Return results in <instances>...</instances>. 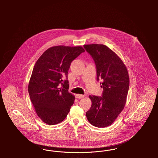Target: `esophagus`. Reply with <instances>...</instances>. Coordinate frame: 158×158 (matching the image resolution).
Listing matches in <instances>:
<instances>
[{
    "label": "esophagus",
    "instance_id": "obj_1",
    "mask_svg": "<svg viewBox=\"0 0 158 158\" xmlns=\"http://www.w3.org/2000/svg\"><path fill=\"white\" fill-rule=\"evenodd\" d=\"M76 97L77 98H78V99H81V98H82L84 97V95H81V94H76Z\"/></svg>",
    "mask_w": 158,
    "mask_h": 158
}]
</instances>
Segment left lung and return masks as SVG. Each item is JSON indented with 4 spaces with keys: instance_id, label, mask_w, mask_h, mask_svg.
I'll list each match as a JSON object with an SVG mask.
<instances>
[{
    "instance_id": "1",
    "label": "left lung",
    "mask_w": 158,
    "mask_h": 158,
    "mask_svg": "<svg viewBox=\"0 0 158 158\" xmlns=\"http://www.w3.org/2000/svg\"><path fill=\"white\" fill-rule=\"evenodd\" d=\"M95 61L97 81L103 88L102 97L89 95L92 101L86 117L90 124L104 128L112 124L124 108L129 88L127 69L123 61L107 46L92 44L83 45Z\"/></svg>"
}]
</instances>
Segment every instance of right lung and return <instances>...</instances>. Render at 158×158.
<instances>
[{
    "label": "right lung",
    "mask_w": 158,
    "mask_h": 158,
    "mask_svg": "<svg viewBox=\"0 0 158 158\" xmlns=\"http://www.w3.org/2000/svg\"><path fill=\"white\" fill-rule=\"evenodd\" d=\"M85 52L82 47L54 46L39 57L33 69L28 92L38 116L48 125L64 120L75 101L69 92L68 70L72 61Z\"/></svg>",
    "instance_id": "add662e5"
}]
</instances>
